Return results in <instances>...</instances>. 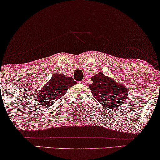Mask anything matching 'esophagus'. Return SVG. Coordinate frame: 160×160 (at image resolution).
Returning <instances> with one entry per match:
<instances>
[{
	"label": "esophagus",
	"mask_w": 160,
	"mask_h": 160,
	"mask_svg": "<svg viewBox=\"0 0 160 160\" xmlns=\"http://www.w3.org/2000/svg\"><path fill=\"white\" fill-rule=\"evenodd\" d=\"M84 80H83V81H82V82H80L81 84H84Z\"/></svg>",
	"instance_id": "34e87169"
}]
</instances>
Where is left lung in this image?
Listing matches in <instances>:
<instances>
[{
  "label": "left lung",
  "mask_w": 160,
  "mask_h": 160,
  "mask_svg": "<svg viewBox=\"0 0 160 160\" xmlns=\"http://www.w3.org/2000/svg\"><path fill=\"white\" fill-rule=\"evenodd\" d=\"M92 84L89 88L93 97L103 107L109 109L119 107L127 98L128 91L123 84H117L115 81L99 72L92 77Z\"/></svg>",
  "instance_id": "1"
}]
</instances>
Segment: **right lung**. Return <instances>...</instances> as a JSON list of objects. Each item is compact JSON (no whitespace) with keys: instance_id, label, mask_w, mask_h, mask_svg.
I'll list each match as a JSON object with an SVG mask.
<instances>
[{"instance_id":"add662e5","label":"right lung","mask_w":160,"mask_h":160,"mask_svg":"<svg viewBox=\"0 0 160 160\" xmlns=\"http://www.w3.org/2000/svg\"><path fill=\"white\" fill-rule=\"evenodd\" d=\"M76 82L71 77L62 74H54L48 82L42 87L37 95V100L44 107H51L67 92L68 88L75 85Z\"/></svg>"}]
</instances>
